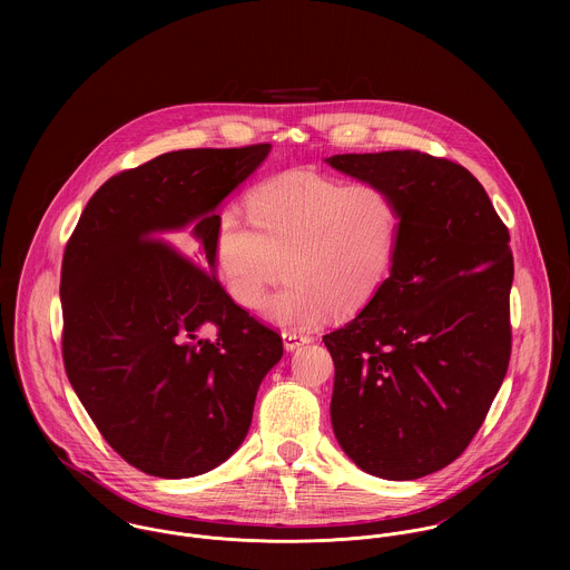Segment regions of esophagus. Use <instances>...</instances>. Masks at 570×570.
<instances>
[{"label":"esophagus","mask_w":570,"mask_h":570,"mask_svg":"<svg viewBox=\"0 0 570 570\" xmlns=\"http://www.w3.org/2000/svg\"><path fill=\"white\" fill-rule=\"evenodd\" d=\"M312 337L305 335V333H298V331H283V346L285 351H296L298 346L303 344H309Z\"/></svg>","instance_id":"34e87169"}]
</instances>
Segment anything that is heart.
Segmentation results:
<instances>
[{"label":"heart","instance_id":"obj_1","mask_svg":"<svg viewBox=\"0 0 570 570\" xmlns=\"http://www.w3.org/2000/svg\"><path fill=\"white\" fill-rule=\"evenodd\" d=\"M252 226L237 208L217 224L224 285L244 309H258L289 276L265 316L276 325H316L328 312L362 309L389 276L400 208L377 184H346L316 170H289L247 195Z\"/></svg>","mask_w":570,"mask_h":570}]
</instances>
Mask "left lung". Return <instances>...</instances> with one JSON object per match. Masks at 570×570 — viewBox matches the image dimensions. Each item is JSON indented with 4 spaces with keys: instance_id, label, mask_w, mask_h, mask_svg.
Segmentation results:
<instances>
[{
    "instance_id": "obj_1",
    "label": "left lung",
    "mask_w": 570,
    "mask_h": 570,
    "mask_svg": "<svg viewBox=\"0 0 570 570\" xmlns=\"http://www.w3.org/2000/svg\"><path fill=\"white\" fill-rule=\"evenodd\" d=\"M326 164L386 188L400 208L391 276L323 337L335 364L333 432L366 474L414 481L463 454L507 375L509 230L452 160L382 151Z\"/></svg>"
}]
</instances>
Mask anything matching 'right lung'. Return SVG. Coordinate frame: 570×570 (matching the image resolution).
<instances>
[{"mask_svg": "<svg viewBox=\"0 0 570 570\" xmlns=\"http://www.w3.org/2000/svg\"><path fill=\"white\" fill-rule=\"evenodd\" d=\"M272 145L184 149L107 179L61 267L68 380L105 441L134 468L190 479L244 443L283 340L217 281L219 204ZM189 228L190 259L159 239ZM218 328L215 343L198 337Z\"/></svg>", "mask_w": 570, "mask_h": 570, "instance_id": "obj_1", "label": "right lung"}]
</instances>
